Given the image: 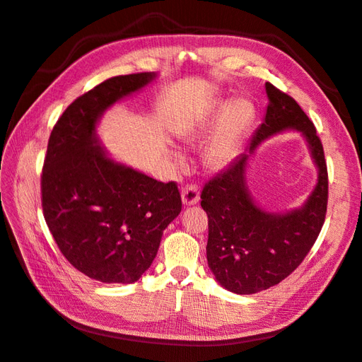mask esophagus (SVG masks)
I'll use <instances>...</instances> for the list:
<instances>
[{"label":"esophagus","instance_id":"1","mask_svg":"<svg viewBox=\"0 0 362 362\" xmlns=\"http://www.w3.org/2000/svg\"><path fill=\"white\" fill-rule=\"evenodd\" d=\"M199 200H200V194H199L197 185L191 183V185H187V187L182 189V202L185 206L197 205Z\"/></svg>","mask_w":362,"mask_h":362}]
</instances>
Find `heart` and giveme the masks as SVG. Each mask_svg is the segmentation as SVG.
Wrapping results in <instances>:
<instances>
[{
	"label": "heart",
	"mask_w": 362,
	"mask_h": 362,
	"mask_svg": "<svg viewBox=\"0 0 362 362\" xmlns=\"http://www.w3.org/2000/svg\"><path fill=\"white\" fill-rule=\"evenodd\" d=\"M254 122V107L247 99L218 102L197 125L183 133L189 142L199 141L216 127L205 148V162L212 170H221L237 156Z\"/></svg>",
	"instance_id": "obj_1"
}]
</instances>
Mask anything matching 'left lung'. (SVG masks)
<instances>
[{
    "instance_id": "obj_1",
    "label": "left lung",
    "mask_w": 362,
    "mask_h": 362,
    "mask_svg": "<svg viewBox=\"0 0 362 362\" xmlns=\"http://www.w3.org/2000/svg\"><path fill=\"white\" fill-rule=\"evenodd\" d=\"M266 95L264 120L246 153L212 177L200 196L208 214V266L225 289L238 295L266 291L291 275L318 238L327 211V165L317 129L296 100L269 82ZM284 129H296L306 139L319 182L303 207L269 213L253 202L245 168L257 145Z\"/></svg>"
}]
</instances>
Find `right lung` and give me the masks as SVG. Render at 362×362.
I'll return each instance as SVG.
<instances>
[{
    "label": "right lung",
    "instance_id": "1",
    "mask_svg": "<svg viewBox=\"0 0 362 362\" xmlns=\"http://www.w3.org/2000/svg\"><path fill=\"white\" fill-rule=\"evenodd\" d=\"M156 76L104 81L71 102L49 139L41 175L45 223L69 263L102 283L137 281L182 211L177 185L113 160L96 134L107 108Z\"/></svg>",
    "mask_w": 362,
    "mask_h": 362
}]
</instances>
